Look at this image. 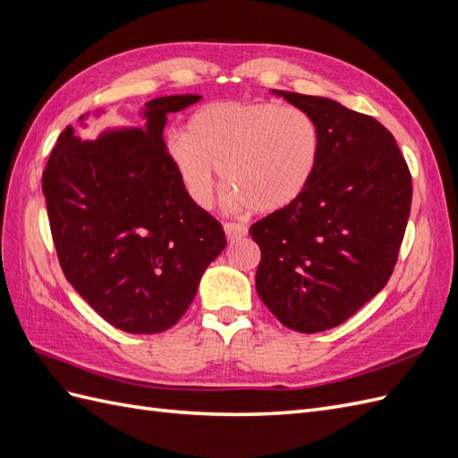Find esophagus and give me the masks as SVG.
<instances>
[{
	"label": "esophagus",
	"instance_id": "obj_1",
	"mask_svg": "<svg viewBox=\"0 0 458 458\" xmlns=\"http://www.w3.org/2000/svg\"><path fill=\"white\" fill-rule=\"evenodd\" d=\"M224 229H225V234H227L229 241H239V239L246 237V233H248L246 225H242V224H231V221L224 225Z\"/></svg>",
	"mask_w": 458,
	"mask_h": 458
}]
</instances>
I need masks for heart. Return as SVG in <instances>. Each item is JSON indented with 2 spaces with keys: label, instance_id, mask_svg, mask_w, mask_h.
I'll list each match as a JSON object with an SVG mask.
<instances>
[{
  "label": "heart",
  "instance_id": "1",
  "mask_svg": "<svg viewBox=\"0 0 458 458\" xmlns=\"http://www.w3.org/2000/svg\"><path fill=\"white\" fill-rule=\"evenodd\" d=\"M168 157L191 200L212 206L217 173L237 208L276 212L296 202L317 172L321 133L298 106L266 101H216L200 106Z\"/></svg>",
  "mask_w": 458,
  "mask_h": 458
}]
</instances>
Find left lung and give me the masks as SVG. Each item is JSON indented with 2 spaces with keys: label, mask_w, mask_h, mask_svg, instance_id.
Returning a JSON list of instances; mask_svg holds the SVG:
<instances>
[{
  "label": "left lung",
  "mask_w": 458,
  "mask_h": 458,
  "mask_svg": "<svg viewBox=\"0 0 458 458\" xmlns=\"http://www.w3.org/2000/svg\"><path fill=\"white\" fill-rule=\"evenodd\" d=\"M315 120L321 157L303 195L250 227L261 250L256 290L298 332L335 328L390 281L412 183L378 120L327 97L275 91Z\"/></svg>",
  "instance_id": "left-lung-1"
}]
</instances>
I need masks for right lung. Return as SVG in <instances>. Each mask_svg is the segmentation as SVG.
I'll return each mask as SVG.
<instances>
[{"mask_svg": "<svg viewBox=\"0 0 458 458\" xmlns=\"http://www.w3.org/2000/svg\"><path fill=\"white\" fill-rule=\"evenodd\" d=\"M200 95L145 103V128L84 141L68 126L44 172L51 234L66 281L106 323L130 335L174 327L224 250V227L191 200L162 131ZM84 120V116H80Z\"/></svg>", "mask_w": 458, "mask_h": 458, "instance_id": "obj_1", "label": "right lung"}]
</instances>
